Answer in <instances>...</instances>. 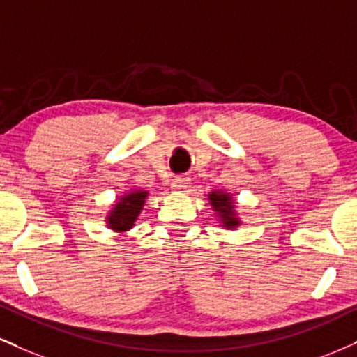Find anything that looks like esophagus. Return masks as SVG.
Returning a JSON list of instances; mask_svg holds the SVG:
<instances>
[{
    "mask_svg": "<svg viewBox=\"0 0 357 357\" xmlns=\"http://www.w3.org/2000/svg\"><path fill=\"white\" fill-rule=\"evenodd\" d=\"M191 184V179L190 176L186 174H181V176H176V178L173 179V184H171V188H173L174 191H184L188 190Z\"/></svg>",
    "mask_w": 357,
    "mask_h": 357,
    "instance_id": "34e87169",
    "label": "esophagus"
}]
</instances>
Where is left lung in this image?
Instances as JSON below:
<instances>
[{
    "instance_id": "left-lung-1",
    "label": "left lung",
    "mask_w": 357,
    "mask_h": 357,
    "mask_svg": "<svg viewBox=\"0 0 357 357\" xmlns=\"http://www.w3.org/2000/svg\"><path fill=\"white\" fill-rule=\"evenodd\" d=\"M209 204L213 206V211L220 218V222L226 229H234L241 225V220L236 213V204L231 192H225L220 190H214L208 195Z\"/></svg>"
}]
</instances>
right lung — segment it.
I'll use <instances>...</instances> for the list:
<instances>
[{
	"label": "right lung",
	"mask_w": 357,
	"mask_h": 357,
	"mask_svg": "<svg viewBox=\"0 0 357 357\" xmlns=\"http://www.w3.org/2000/svg\"><path fill=\"white\" fill-rule=\"evenodd\" d=\"M149 192L146 190H135L119 196L116 203L111 206L109 213L106 214V225L114 233H126L130 231L143 211V206L146 203V197Z\"/></svg>",
	"instance_id": "obj_1"
}]
</instances>
